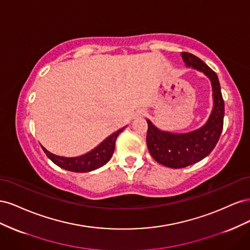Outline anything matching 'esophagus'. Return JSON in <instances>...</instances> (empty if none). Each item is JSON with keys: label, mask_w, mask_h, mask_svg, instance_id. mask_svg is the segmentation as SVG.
<instances>
[{"label": "esophagus", "mask_w": 250, "mask_h": 250, "mask_svg": "<svg viewBox=\"0 0 250 250\" xmlns=\"http://www.w3.org/2000/svg\"><path fill=\"white\" fill-rule=\"evenodd\" d=\"M144 116H146V111H144V110L138 111L137 115H135V117H137V118H142V117H144Z\"/></svg>", "instance_id": "obj_1"}]
</instances>
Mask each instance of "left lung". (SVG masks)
Here are the masks:
<instances>
[{"label": "left lung", "mask_w": 250, "mask_h": 250, "mask_svg": "<svg viewBox=\"0 0 250 250\" xmlns=\"http://www.w3.org/2000/svg\"><path fill=\"white\" fill-rule=\"evenodd\" d=\"M187 67L203 73L209 79L213 92V109L206 124L185 133L162 130L147 119V146L154 160L166 167L180 169L207 157L220 138L223 128L224 101L217 74L191 53H180Z\"/></svg>", "instance_id": "left-lung-1"}]
</instances>
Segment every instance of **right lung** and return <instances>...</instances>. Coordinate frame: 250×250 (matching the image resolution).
Masks as SVG:
<instances>
[{
  "label": "right lung",
  "mask_w": 250,
  "mask_h": 250,
  "mask_svg": "<svg viewBox=\"0 0 250 250\" xmlns=\"http://www.w3.org/2000/svg\"><path fill=\"white\" fill-rule=\"evenodd\" d=\"M126 127L127 126L120 128L119 130L108 135L106 139H105L103 142H101L99 145L95 147L93 150H90L87 153L80 156H75V157L59 156V155L51 153L50 151H48L42 146V148L50 160L60 168L67 171L77 172V173L90 172V171L101 168L102 166H104L105 164H107L109 162V160L112 156L113 151H115L116 140L118 138V135L122 132Z\"/></svg>",
  "instance_id": "right-lung-1"
}]
</instances>
